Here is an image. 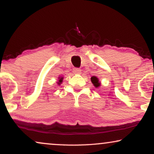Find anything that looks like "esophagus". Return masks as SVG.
Instances as JSON below:
<instances>
[{
  "label": "esophagus",
  "mask_w": 154,
  "mask_h": 154,
  "mask_svg": "<svg viewBox=\"0 0 154 154\" xmlns=\"http://www.w3.org/2000/svg\"><path fill=\"white\" fill-rule=\"evenodd\" d=\"M73 72L75 74H81V69L79 68H74L73 69Z\"/></svg>",
  "instance_id": "obj_1"
}]
</instances>
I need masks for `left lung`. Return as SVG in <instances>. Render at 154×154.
Listing matches in <instances>:
<instances>
[{
    "label": "left lung",
    "instance_id": "obj_1",
    "mask_svg": "<svg viewBox=\"0 0 154 154\" xmlns=\"http://www.w3.org/2000/svg\"><path fill=\"white\" fill-rule=\"evenodd\" d=\"M91 81H92V83L94 84V85L95 86L96 88H97L100 85V83H99V80L96 76H92L91 78Z\"/></svg>",
    "mask_w": 154,
    "mask_h": 154
}]
</instances>
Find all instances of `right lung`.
Wrapping results in <instances>:
<instances>
[{
    "label": "right lung",
    "mask_w": 154,
    "mask_h": 154,
    "mask_svg": "<svg viewBox=\"0 0 154 154\" xmlns=\"http://www.w3.org/2000/svg\"><path fill=\"white\" fill-rule=\"evenodd\" d=\"M62 78L61 79H60V81H59V82H58V84H60L61 83H62Z\"/></svg>",
    "instance_id": "add662e5"
}]
</instances>
